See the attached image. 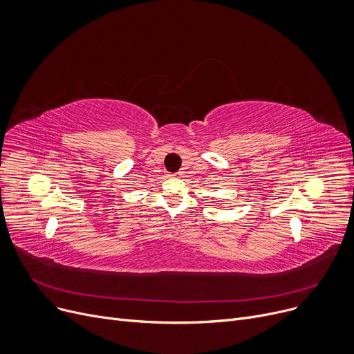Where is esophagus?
<instances>
[{
  "label": "esophagus",
  "mask_w": 354,
  "mask_h": 354,
  "mask_svg": "<svg viewBox=\"0 0 354 354\" xmlns=\"http://www.w3.org/2000/svg\"><path fill=\"white\" fill-rule=\"evenodd\" d=\"M180 175H182V172H178V174H175V176H176V178H179Z\"/></svg>",
  "instance_id": "esophagus-1"
}]
</instances>
